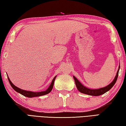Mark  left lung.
<instances>
[{
	"mask_svg": "<svg viewBox=\"0 0 126 126\" xmlns=\"http://www.w3.org/2000/svg\"><path fill=\"white\" fill-rule=\"evenodd\" d=\"M120 68V65H119L117 74H116L115 78L113 79V80L106 86L104 87V88H99V89H93L88 88L85 86H84L83 84H82L74 76H73V78H74L75 80V85H76L77 88L78 90H79V91H80V92L83 94H85L97 96H100L101 95L104 94H105V93H106L107 91H108L109 90H110V89L112 88L113 86L115 85L116 81H117Z\"/></svg>",
	"mask_w": 126,
	"mask_h": 126,
	"instance_id": "8db88e82",
	"label": "left lung"
}]
</instances>
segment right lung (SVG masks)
I'll return each instance as SVG.
<instances>
[{
    "instance_id": "right-lung-1",
    "label": "right lung",
    "mask_w": 126,
    "mask_h": 126,
    "mask_svg": "<svg viewBox=\"0 0 126 126\" xmlns=\"http://www.w3.org/2000/svg\"><path fill=\"white\" fill-rule=\"evenodd\" d=\"M56 77L57 76L54 77L53 79L52 80V83L51 84H50V85L49 86L47 90H46L45 91H41V92H33V91H27V90H22V89L17 88V87H16L15 85H14L12 82L11 81L10 79H9L8 76V78L9 83H10V85L11 86V87H12L13 89H14V90H15L16 92L21 94V95H24V96H25L27 97H33L41 96L47 95V94H49L50 92H51L52 90V89H53V85H54V80H55Z\"/></svg>"
}]
</instances>
